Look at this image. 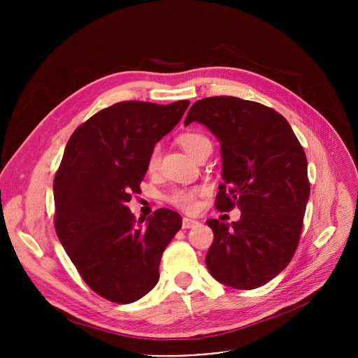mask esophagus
<instances>
[{
    "label": "esophagus",
    "mask_w": 358,
    "mask_h": 358,
    "mask_svg": "<svg viewBox=\"0 0 358 358\" xmlns=\"http://www.w3.org/2000/svg\"><path fill=\"white\" fill-rule=\"evenodd\" d=\"M199 222L198 221H195V220H191V218H184L182 220V228H194V227H196Z\"/></svg>",
    "instance_id": "34e87169"
}]
</instances>
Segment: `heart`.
<instances>
[{
  "instance_id": "obj_1",
  "label": "heart",
  "mask_w": 358,
  "mask_h": 358,
  "mask_svg": "<svg viewBox=\"0 0 358 358\" xmlns=\"http://www.w3.org/2000/svg\"><path fill=\"white\" fill-rule=\"evenodd\" d=\"M178 144L188 152L191 157L195 160H201L203 157H210V155L214 150L211 138L203 134L202 131L191 130L185 131L178 136ZM160 166V145H155L147 156V170L150 173H155ZM203 188L201 187H189V188H174L169 195L167 201L173 207L185 211L192 213L198 207V198L203 195Z\"/></svg>"
}]
</instances>
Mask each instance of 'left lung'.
Returning a JSON list of instances; mask_svg holds the SVG:
<instances>
[{"label": "left lung", "mask_w": 358, "mask_h": 358, "mask_svg": "<svg viewBox=\"0 0 358 358\" xmlns=\"http://www.w3.org/2000/svg\"><path fill=\"white\" fill-rule=\"evenodd\" d=\"M207 126L221 141L218 211L241 210V220H208L214 231L206 264L221 283L264 286L292 261L310 194L308 160L287 120L258 101L234 96L196 100L185 126Z\"/></svg>", "instance_id": "1"}]
</instances>
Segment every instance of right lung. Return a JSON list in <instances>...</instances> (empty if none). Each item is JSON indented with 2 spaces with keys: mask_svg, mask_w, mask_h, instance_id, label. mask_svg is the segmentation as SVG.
<instances>
[{
  "mask_svg": "<svg viewBox=\"0 0 358 358\" xmlns=\"http://www.w3.org/2000/svg\"><path fill=\"white\" fill-rule=\"evenodd\" d=\"M188 105L119 101L82 123L65 147L54 178L55 231L85 283L110 301L133 303L157 285L163 252L181 229L167 208L141 225L127 202L140 192L150 150Z\"/></svg>",
  "mask_w": 358,
  "mask_h": 358,
  "instance_id": "1",
  "label": "right lung"
}]
</instances>
